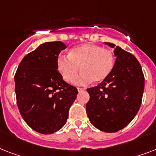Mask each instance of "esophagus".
Returning a JSON list of instances; mask_svg holds the SVG:
<instances>
[{
	"label": "esophagus",
	"instance_id": "1",
	"mask_svg": "<svg viewBox=\"0 0 156 156\" xmlns=\"http://www.w3.org/2000/svg\"><path fill=\"white\" fill-rule=\"evenodd\" d=\"M85 90L84 88H80V87H78V92H81V91H83V90Z\"/></svg>",
	"mask_w": 156,
	"mask_h": 156
}]
</instances>
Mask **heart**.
I'll return each mask as SVG.
<instances>
[{"label": "heart", "mask_w": 156, "mask_h": 156, "mask_svg": "<svg viewBox=\"0 0 156 156\" xmlns=\"http://www.w3.org/2000/svg\"><path fill=\"white\" fill-rule=\"evenodd\" d=\"M115 56L111 50L103 48L99 45L84 44L71 48L68 57H60L57 69L66 82L72 83L76 81L80 85L94 82L99 83L105 80L113 69ZM80 69H79V68Z\"/></svg>", "instance_id": "heart-1"}]
</instances>
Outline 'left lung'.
Returning <instances> with one entry per match:
<instances>
[{
	"mask_svg": "<svg viewBox=\"0 0 156 156\" xmlns=\"http://www.w3.org/2000/svg\"><path fill=\"white\" fill-rule=\"evenodd\" d=\"M116 56L113 69L108 78L88 88L90 100L86 105L90 122L107 133L122 129L130 123L140 108L144 75L140 63L133 55L112 43Z\"/></svg>",
	"mask_w": 156,
	"mask_h": 156,
	"instance_id": "1",
	"label": "left lung"
}]
</instances>
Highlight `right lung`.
<instances>
[{
  "label": "right lung",
  "mask_w": 156,
  "mask_h": 156,
  "mask_svg": "<svg viewBox=\"0 0 156 156\" xmlns=\"http://www.w3.org/2000/svg\"><path fill=\"white\" fill-rule=\"evenodd\" d=\"M66 45L46 42L22 60L14 76L18 110L25 122L38 133L50 134L66 125L78 90L66 83L57 61Z\"/></svg>",
  "instance_id": "obj_1"
}]
</instances>
